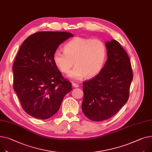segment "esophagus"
<instances>
[{
    "instance_id": "1",
    "label": "esophagus",
    "mask_w": 152,
    "mask_h": 152,
    "mask_svg": "<svg viewBox=\"0 0 152 152\" xmlns=\"http://www.w3.org/2000/svg\"><path fill=\"white\" fill-rule=\"evenodd\" d=\"M72 86H73V87H75V88H77V87H79V86L78 84H76V83H73V84H72Z\"/></svg>"
}]
</instances>
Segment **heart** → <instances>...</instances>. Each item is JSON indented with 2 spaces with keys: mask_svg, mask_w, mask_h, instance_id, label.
I'll return each mask as SVG.
<instances>
[{
  "mask_svg": "<svg viewBox=\"0 0 152 152\" xmlns=\"http://www.w3.org/2000/svg\"><path fill=\"white\" fill-rule=\"evenodd\" d=\"M64 51L57 50L53 56L55 65L63 73H68L74 65L68 77L80 80L87 76L93 77L103 68L107 57V48L102 39L76 37L64 46Z\"/></svg>",
  "mask_w": 152,
  "mask_h": 152,
  "instance_id": "b5f03b06",
  "label": "heart"
}]
</instances>
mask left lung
Segmentation results:
<instances>
[{"mask_svg": "<svg viewBox=\"0 0 152 152\" xmlns=\"http://www.w3.org/2000/svg\"><path fill=\"white\" fill-rule=\"evenodd\" d=\"M106 46L107 60L104 66L83 86V111L95 122L112 117L127 102L133 78L130 59L122 46L113 39Z\"/></svg>", "mask_w": 152, "mask_h": 152, "instance_id": "8db88e82", "label": "left lung"}]
</instances>
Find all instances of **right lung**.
I'll return each mask as SVG.
<instances>
[{"label":"right lung","mask_w":152,"mask_h":152,"mask_svg":"<svg viewBox=\"0 0 152 152\" xmlns=\"http://www.w3.org/2000/svg\"><path fill=\"white\" fill-rule=\"evenodd\" d=\"M72 37L65 32H39L20 47L13 65V88L28 115L39 119L52 117L72 90L53 60L59 45Z\"/></svg>","instance_id":"1"}]
</instances>
